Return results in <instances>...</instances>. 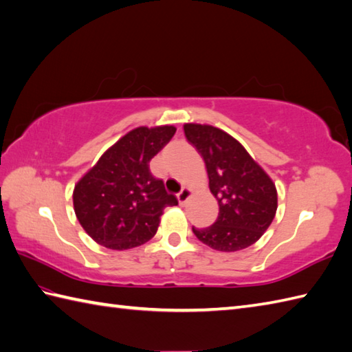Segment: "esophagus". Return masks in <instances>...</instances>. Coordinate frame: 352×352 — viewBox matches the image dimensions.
I'll return each instance as SVG.
<instances>
[{"instance_id":"34e87169","label":"esophagus","mask_w":352,"mask_h":352,"mask_svg":"<svg viewBox=\"0 0 352 352\" xmlns=\"http://www.w3.org/2000/svg\"><path fill=\"white\" fill-rule=\"evenodd\" d=\"M190 195H192V190H190L189 188H183L180 192L177 193L178 203H180V204H186V203H188V199L190 198Z\"/></svg>"}]
</instances>
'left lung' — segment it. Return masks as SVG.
Here are the masks:
<instances>
[{"label": "left lung", "instance_id": "obj_1", "mask_svg": "<svg viewBox=\"0 0 352 352\" xmlns=\"http://www.w3.org/2000/svg\"><path fill=\"white\" fill-rule=\"evenodd\" d=\"M184 136L201 154L208 188L218 199V219L207 228L192 227L213 250H245L263 236L276 212V189L271 178L230 134L212 125L184 124Z\"/></svg>", "mask_w": 352, "mask_h": 352}]
</instances>
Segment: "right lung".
Masks as SVG:
<instances>
[{
	"mask_svg": "<svg viewBox=\"0 0 352 352\" xmlns=\"http://www.w3.org/2000/svg\"><path fill=\"white\" fill-rule=\"evenodd\" d=\"M175 134V126H139L101 155L74 189V210L86 233L110 250H130L151 239L175 195L149 172V160Z\"/></svg>",
	"mask_w": 352,
	"mask_h": 352,
	"instance_id": "obj_1",
	"label": "right lung"
}]
</instances>
